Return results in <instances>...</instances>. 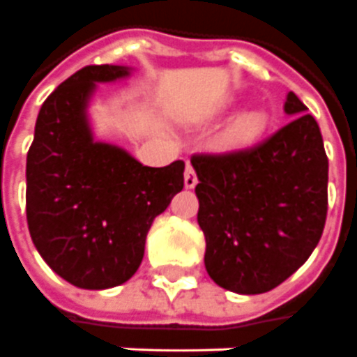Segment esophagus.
Instances as JSON below:
<instances>
[{
	"mask_svg": "<svg viewBox=\"0 0 357 357\" xmlns=\"http://www.w3.org/2000/svg\"><path fill=\"white\" fill-rule=\"evenodd\" d=\"M196 184H198L196 171L192 169V165H186V171H184V186H186V188H194Z\"/></svg>",
	"mask_w": 357,
	"mask_h": 357,
	"instance_id": "obj_1",
	"label": "esophagus"
}]
</instances>
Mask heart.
Instances as JSON below:
<instances>
[{"label": "heart", "instance_id": "heart-1", "mask_svg": "<svg viewBox=\"0 0 357 357\" xmlns=\"http://www.w3.org/2000/svg\"><path fill=\"white\" fill-rule=\"evenodd\" d=\"M265 125H267V121H265L264 113L244 111L229 128V132L225 136V146L232 148V150H242V148L252 146L264 136Z\"/></svg>", "mask_w": 357, "mask_h": 357}]
</instances>
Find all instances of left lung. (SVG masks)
<instances>
[{
    "instance_id": "8db88e82",
    "label": "left lung",
    "mask_w": 357,
    "mask_h": 357,
    "mask_svg": "<svg viewBox=\"0 0 357 357\" xmlns=\"http://www.w3.org/2000/svg\"><path fill=\"white\" fill-rule=\"evenodd\" d=\"M294 117L267 140L192 155L209 277L236 294H264L305 264L327 219L328 159L317 121L294 92Z\"/></svg>"
}]
</instances>
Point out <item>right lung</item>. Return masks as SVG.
Segmentation results:
<instances>
[{
	"label": "right lung",
	"mask_w": 357,
	"mask_h": 357,
	"mask_svg": "<svg viewBox=\"0 0 357 357\" xmlns=\"http://www.w3.org/2000/svg\"><path fill=\"white\" fill-rule=\"evenodd\" d=\"M128 75V67L88 65L61 82L38 113L26 155L32 242L61 279L88 290L119 287L138 271L153 219L184 186V161L146 167L93 140L96 84Z\"/></svg>",
	"instance_id": "obj_1"
}]
</instances>
